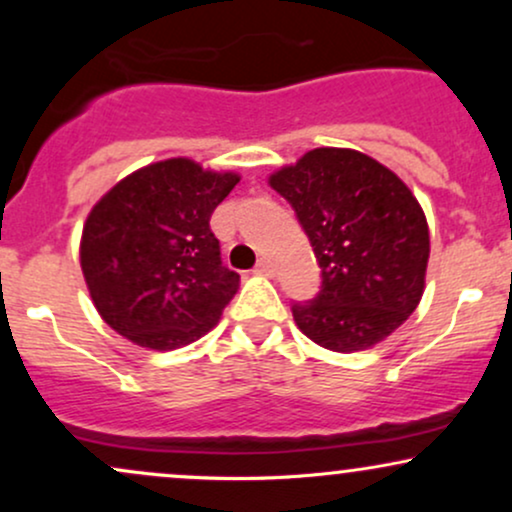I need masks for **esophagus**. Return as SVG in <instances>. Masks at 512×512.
<instances>
[{"mask_svg":"<svg viewBox=\"0 0 512 512\" xmlns=\"http://www.w3.org/2000/svg\"><path fill=\"white\" fill-rule=\"evenodd\" d=\"M255 274H260V276H272V274H274V264L269 262V260H260V262H257V267H255Z\"/></svg>","mask_w":512,"mask_h":512,"instance_id":"esophagus-1","label":"esophagus"}]
</instances>
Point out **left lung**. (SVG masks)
I'll return each mask as SVG.
<instances>
[{
	"instance_id": "8db88e82",
	"label": "left lung",
	"mask_w": 512,
	"mask_h": 512,
	"mask_svg": "<svg viewBox=\"0 0 512 512\" xmlns=\"http://www.w3.org/2000/svg\"><path fill=\"white\" fill-rule=\"evenodd\" d=\"M296 211L322 286L293 303L305 337L339 354L383 342L424 296L431 252L424 209L402 180L361 151H308L269 178Z\"/></svg>"
}]
</instances>
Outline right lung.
Wrapping results in <instances>:
<instances>
[{
    "label": "right lung",
    "instance_id": "1",
    "mask_svg": "<svg viewBox=\"0 0 512 512\" xmlns=\"http://www.w3.org/2000/svg\"><path fill=\"white\" fill-rule=\"evenodd\" d=\"M236 173L168 158L134 170L91 209L81 272L96 310L129 342L170 351L207 334L236 296L209 219Z\"/></svg>",
    "mask_w": 512,
    "mask_h": 512
}]
</instances>
